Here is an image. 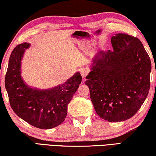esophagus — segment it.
<instances>
[{"instance_id":"34e87169","label":"esophagus","mask_w":156,"mask_h":156,"mask_svg":"<svg viewBox=\"0 0 156 156\" xmlns=\"http://www.w3.org/2000/svg\"><path fill=\"white\" fill-rule=\"evenodd\" d=\"M89 73V70H88V69L87 68H83L82 71H81V74H82V76L83 79H85L86 76Z\"/></svg>"}]
</instances>
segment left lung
<instances>
[{"label":"left lung","mask_w":156,"mask_h":156,"mask_svg":"<svg viewBox=\"0 0 156 156\" xmlns=\"http://www.w3.org/2000/svg\"><path fill=\"white\" fill-rule=\"evenodd\" d=\"M112 51H99L90 66L85 84L96 113L108 122L133 117L145 101L150 89L151 62L137 38L116 34Z\"/></svg>","instance_id":"1"}]
</instances>
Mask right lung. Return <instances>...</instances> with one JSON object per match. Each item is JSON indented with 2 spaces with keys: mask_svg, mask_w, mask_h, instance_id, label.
I'll use <instances>...</instances> for the list:
<instances>
[{
  "mask_svg": "<svg viewBox=\"0 0 156 156\" xmlns=\"http://www.w3.org/2000/svg\"><path fill=\"white\" fill-rule=\"evenodd\" d=\"M30 44H19L11 53L5 83L9 101L18 117L34 127L48 129L63 122L67 105L82 82L79 72L66 82L47 89L29 87L21 75L22 60Z\"/></svg>",
  "mask_w": 156,
  "mask_h": 156,
  "instance_id": "right-lung-1",
  "label": "right lung"
}]
</instances>
